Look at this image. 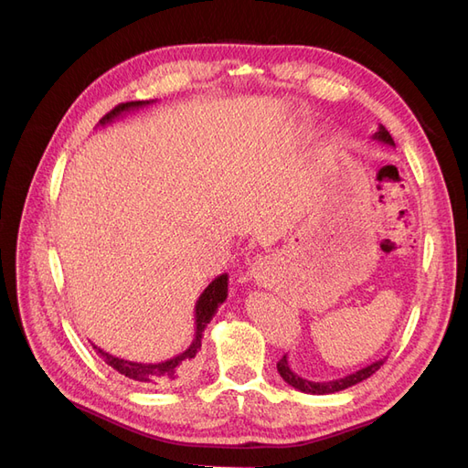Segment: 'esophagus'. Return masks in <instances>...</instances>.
Listing matches in <instances>:
<instances>
[{
	"label": "esophagus",
	"instance_id": "obj_1",
	"mask_svg": "<svg viewBox=\"0 0 468 468\" xmlns=\"http://www.w3.org/2000/svg\"><path fill=\"white\" fill-rule=\"evenodd\" d=\"M261 273H263V263H253V265L250 267V275H251V277L258 279Z\"/></svg>",
	"mask_w": 468,
	"mask_h": 468
}]
</instances>
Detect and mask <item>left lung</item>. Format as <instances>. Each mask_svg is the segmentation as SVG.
<instances>
[{
    "mask_svg": "<svg viewBox=\"0 0 468 468\" xmlns=\"http://www.w3.org/2000/svg\"><path fill=\"white\" fill-rule=\"evenodd\" d=\"M373 138L380 140V143H385L388 146H394V140L385 126H378V131L373 134ZM385 359H378L371 365H367V367H363V369L351 373L344 378H335V380H328V382H313V380H306L296 373H292L289 367V361H287V356H282V359L277 363V371L282 377V380L289 382V385L294 387L296 390L306 392V394H334V392H339V390L357 385V382H361L365 378H369L373 373H377L380 369V365L385 363Z\"/></svg>",
    "mask_w": 468,
    "mask_h": 468,
    "instance_id": "8db88e82",
    "label": "left lung"
}]
</instances>
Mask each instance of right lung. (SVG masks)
I'll use <instances>...</instances> for the list:
<instances>
[{
	"mask_svg": "<svg viewBox=\"0 0 468 468\" xmlns=\"http://www.w3.org/2000/svg\"><path fill=\"white\" fill-rule=\"evenodd\" d=\"M148 103L150 101L121 103L111 112H107V115L101 121H99V124H107L111 121H115L117 117H121L122 112L146 107ZM226 296H229V275L222 273L210 282V285L199 296V301H197V304H195V339L186 351L179 353L177 357H172V359L162 361V363H136V361L115 357V356H111V353L103 351L101 347H97L93 344L91 346L99 353V356L105 359L107 365H111L117 373L138 382V385L169 387V385H174V382L191 375L193 365H195V357L201 349L203 332L207 328V324L212 320V316H215L218 306L226 301Z\"/></svg>",
	"mask_w": 468,
	"mask_h": 468,
	"instance_id": "1",
	"label": "right lung"
}]
</instances>
